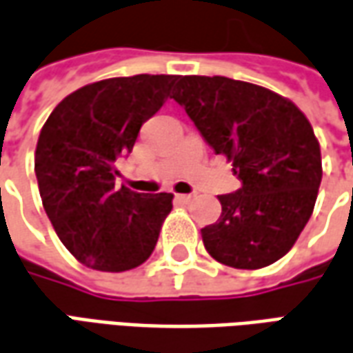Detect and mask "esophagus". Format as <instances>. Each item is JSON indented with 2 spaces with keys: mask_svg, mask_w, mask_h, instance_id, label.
I'll return each instance as SVG.
<instances>
[{
  "mask_svg": "<svg viewBox=\"0 0 353 353\" xmlns=\"http://www.w3.org/2000/svg\"><path fill=\"white\" fill-rule=\"evenodd\" d=\"M176 198H179L181 201H184V203H188V201H192L194 198H196V194H179Z\"/></svg>",
  "mask_w": 353,
  "mask_h": 353,
  "instance_id": "obj_1",
  "label": "esophagus"
}]
</instances>
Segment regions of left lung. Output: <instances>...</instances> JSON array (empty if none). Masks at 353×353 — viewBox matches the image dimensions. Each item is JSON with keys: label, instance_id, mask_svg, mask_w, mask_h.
Segmentation results:
<instances>
[{"label": "left lung", "instance_id": "1", "mask_svg": "<svg viewBox=\"0 0 353 353\" xmlns=\"http://www.w3.org/2000/svg\"><path fill=\"white\" fill-rule=\"evenodd\" d=\"M181 103L242 186L219 196L223 213L201 228L219 263L261 269L290 252L307 225L323 167L310 121L290 99L227 77H179Z\"/></svg>", "mask_w": 353, "mask_h": 353}]
</instances>
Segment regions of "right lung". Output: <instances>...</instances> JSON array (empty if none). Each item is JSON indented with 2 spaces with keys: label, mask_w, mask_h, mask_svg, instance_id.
Listing matches in <instances>:
<instances>
[{
  "label": "right lung",
  "mask_w": 353,
  "mask_h": 353,
  "mask_svg": "<svg viewBox=\"0 0 353 353\" xmlns=\"http://www.w3.org/2000/svg\"><path fill=\"white\" fill-rule=\"evenodd\" d=\"M179 80L174 74L107 79L69 94L43 125L34 171L42 203L63 246L105 273L142 265L157 244L172 194L117 186L121 155Z\"/></svg>",
  "instance_id": "right-lung-1"
}]
</instances>
